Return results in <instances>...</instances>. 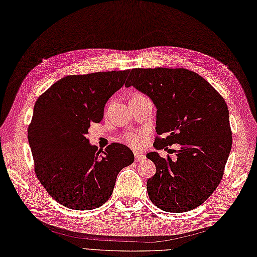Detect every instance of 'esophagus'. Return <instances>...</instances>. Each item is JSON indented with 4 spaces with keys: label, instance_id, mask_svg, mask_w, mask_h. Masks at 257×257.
Here are the masks:
<instances>
[{
    "label": "esophagus",
    "instance_id": "34e87169",
    "mask_svg": "<svg viewBox=\"0 0 257 257\" xmlns=\"http://www.w3.org/2000/svg\"><path fill=\"white\" fill-rule=\"evenodd\" d=\"M134 155H135V161H138V162H140V161H142L143 159H145V155H144V154L138 153V152H136V153H135Z\"/></svg>",
    "mask_w": 257,
    "mask_h": 257
}]
</instances>
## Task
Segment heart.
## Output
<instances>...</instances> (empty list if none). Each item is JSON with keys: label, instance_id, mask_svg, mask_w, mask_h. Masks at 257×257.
Returning a JSON list of instances; mask_svg holds the SVG:
<instances>
[{"label": "heart", "instance_id": "obj_1", "mask_svg": "<svg viewBox=\"0 0 257 257\" xmlns=\"http://www.w3.org/2000/svg\"><path fill=\"white\" fill-rule=\"evenodd\" d=\"M145 134L144 133H131L125 136V140L128 145L132 146V148L139 149L143 145L145 142Z\"/></svg>", "mask_w": 257, "mask_h": 257}]
</instances>
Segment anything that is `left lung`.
I'll list each match as a JSON object with an SVG mask.
<instances>
[{
  "label": "left lung",
  "mask_w": 257,
  "mask_h": 257,
  "mask_svg": "<svg viewBox=\"0 0 257 257\" xmlns=\"http://www.w3.org/2000/svg\"><path fill=\"white\" fill-rule=\"evenodd\" d=\"M125 86L146 94L158 108L154 148L177 144L176 159L146 154L156 173L146 183L150 200L170 213L200 206L222 181L232 148L224 98L197 73L186 69H133Z\"/></svg>",
  "instance_id": "8db88e82"
}]
</instances>
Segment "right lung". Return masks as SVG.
Masks as SVG:
<instances>
[{
  "label": "right lung",
  "instance_id": "add662e5",
  "mask_svg": "<svg viewBox=\"0 0 257 257\" xmlns=\"http://www.w3.org/2000/svg\"><path fill=\"white\" fill-rule=\"evenodd\" d=\"M130 70L69 75L36 99L28 138L41 184L63 206L88 211L112 195L117 174L134 162L127 146L105 150L85 135L102 121L108 98L121 88Z\"/></svg>",
  "mask_w": 257,
  "mask_h": 257
}]
</instances>
